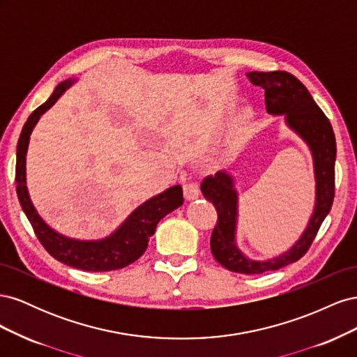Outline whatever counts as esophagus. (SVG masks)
<instances>
[{
	"label": "esophagus",
	"mask_w": 357,
	"mask_h": 357,
	"mask_svg": "<svg viewBox=\"0 0 357 357\" xmlns=\"http://www.w3.org/2000/svg\"><path fill=\"white\" fill-rule=\"evenodd\" d=\"M183 192H185V197H186V199H189V201L198 198V197H199V186H198V183H195V181H188V183H185V185H183Z\"/></svg>",
	"instance_id": "obj_1"
}]
</instances>
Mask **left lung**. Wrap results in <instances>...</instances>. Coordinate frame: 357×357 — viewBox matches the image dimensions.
<instances>
[{
	"instance_id": "left-lung-1",
	"label": "left lung",
	"mask_w": 357,
	"mask_h": 357,
	"mask_svg": "<svg viewBox=\"0 0 357 357\" xmlns=\"http://www.w3.org/2000/svg\"><path fill=\"white\" fill-rule=\"evenodd\" d=\"M253 84L265 89L268 113L286 114L287 125L310 146L316 172V208L307 229L296 244L282 256L257 262L247 259L235 245L236 192L232 178L223 171L207 176L201 183L205 199L213 202L218 211V222L211 232L210 247L215 261L234 273L262 274L294 264L304 256L314 241L332 208L335 197V156L337 143L329 119L312 100L308 89L294 74L286 71H250L247 74Z\"/></svg>"
}]
</instances>
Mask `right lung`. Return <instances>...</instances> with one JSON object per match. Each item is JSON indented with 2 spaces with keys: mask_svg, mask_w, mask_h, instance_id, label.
Listing matches in <instances>:
<instances>
[{
  "mask_svg": "<svg viewBox=\"0 0 357 357\" xmlns=\"http://www.w3.org/2000/svg\"><path fill=\"white\" fill-rule=\"evenodd\" d=\"M71 83V80L59 83L50 95V98L31 113L22 128V132H20L17 142L16 156L17 198L38 241L52 257H55L56 261L68 266L83 269V271H114V269L131 265L146 252L150 236L155 234L159 220L165 218L168 213L178 208L183 201H185L183 199V189L177 185L159 193L158 197L150 198L143 205H139L114 234L101 241L71 240L50 229L41 220L29 199L25 180V156L32 128L36 126L40 116L56 102V100Z\"/></svg>",
  "mask_w": 357,
  "mask_h": 357,
  "instance_id": "add662e5",
  "label": "right lung"
}]
</instances>
